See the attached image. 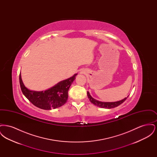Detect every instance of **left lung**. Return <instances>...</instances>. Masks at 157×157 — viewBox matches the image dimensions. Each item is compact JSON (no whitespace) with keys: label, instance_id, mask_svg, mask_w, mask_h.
<instances>
[{"label":"left lung","instance_id":"left-lung-1","mask_svg":"<svg viewBox=\"0 0 157 157\" xmlns=\"http://www.w3.org/2000/svg\"><path fill=\"white\" fill-rule=\"evenodd\" d=\"M87 95L92 104L97 106L98 107H100L102 108H106V109H111V108H113L119 106L121 104H122L127 99V98L128 97V96L127 98H125L124 99L121 101H116V102H102V101H98L97 99H94V98L92 97L88 91L87 92Z\"/></svg>","mask_w":157,"mask_h":157}]
</instances>
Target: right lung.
Instances as JSON below:
<instances>
[{
  "label": "right lung",
  "instance_id": "add662e5",
  "mask_svg": "<svg viewBox=\"0 0 157 157\" xmlns=\"http://www.w3.org/2000/svg\"><path fill=\"white\" fill-rule=\"evenodd\" d=\"M75 74L72 77L58 82L52 87L42 91L28 89L23 83L21 75H19V83L23 94L32 104L38 108L50 110L63 105L67 102L68 90L76 79Z\"/></svg>",
  "mask_w": 157,
  "mask_h": 157
}]
</instances>
